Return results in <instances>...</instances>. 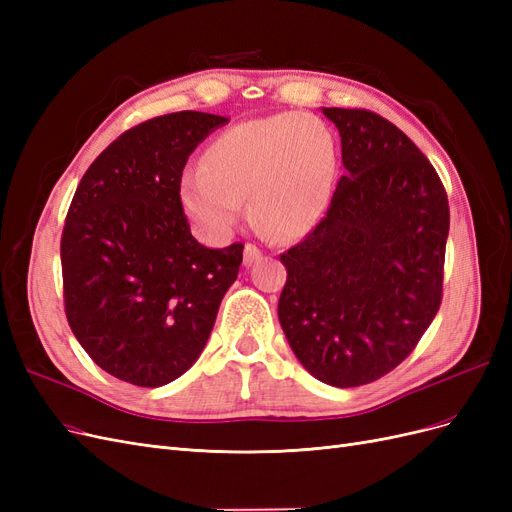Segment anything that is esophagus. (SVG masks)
Returning a JSON list of instances; mask_svg holds the SVG:
<instances>
[{
	"mask_svg": "<svg viewBox=\"0 0 512 512\" xmlns=\"http://www.w3.org/2000/svg\"><path fill=\"white\" fill-rule=\"evenodd\" d=\"M260 258H262L260 247L254 245V243H247L245 250H243V262H245V265H252V262H256Z\"/></svg>",
	"mask_w": 512,
	"mask_h": 512,
	"instance_id": "obj_1",
	"label": "esophagus"
}]
</instances>
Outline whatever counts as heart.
<instances>
[{
    "label": "heart",
    "mask_w": 512,
    "mask_h": 512,
    "mask_svg": "<svg viewBox=\"0 0 512 512\" xmlns=\"http://www.w3.org/2000/svg\"><path fill=\"white\" fill-rule=\"evenodd\" d=\"M337 145L309 113H277L220 132L181 181V205L209 237H226L250 198L252 218L277 239L312 232L329 209Z\"/></svg>",
    "instance_id": "obj_1"
}]
</instances>
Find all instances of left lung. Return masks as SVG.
Instances as JSON below:
<instances>
[{
  "label": "left lung",
  "instance_id": "obj_1",
  "mask_svg": "<svg viewBox=\"0 0 512 512\" xmlns=\"http://www.w3.org/2000/svg\"><path fill=\"white\" fill-rule=\"evenodd\" d=\"M322 113L342 136L346 175L327 215L280 256L277 316L309 374L350 389L389 374L436 318L451 213L436 168L389 119Z\"/></svg>",
  "mask_w": 512,
  "mask_h": 512
}]
</instances>
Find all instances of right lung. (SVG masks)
Listing matches in <instances>:
<instances>
[{
    "label": "right lung",
    "mask_w": 512,
    "mask_h": 512,
    "mask_svg": "<svg viewBox=\"0 0 512 512\" xmlns=\"http://www.w3.org/2000/svg\"><path fill=\"white\" fill-rule=\"evenodd\" d=\"M226 117L181 111L123 132L87 168L61 235L68 324L98 367L164 386L203 352L243 243L209 250L190 232L181 175Z\"/></svg>",
    "instance_id": "add662e5"
}]
</instances>
